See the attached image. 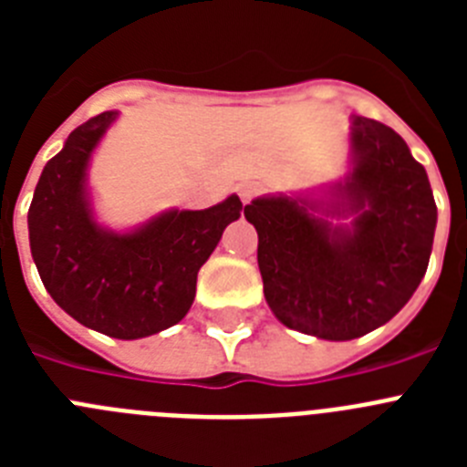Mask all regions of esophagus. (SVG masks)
Listing matches in <instances>:
<instances>
[{
	"mask_svg": "<svg viewBox=\"0 0 467 467\" xmlns=\"http://www.w3.org/2000/svg\"><path fill=\"white\" fill-rule=\"evenodd\" d=\"M236 192H238V196H241L243 203H250V201H253V198H254V193H257V187H254V184L243 182V184H238Z\"/></svg>",
	"mask_w": 467,
	"mask_h": 467,
	"instance_id": "obj_1",
	"label": "esophagus"
}]
</instances>
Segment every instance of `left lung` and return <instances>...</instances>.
Segmentation results:
<instances>
[{
	"label": "left lung",
	"instance_id": "8db88e82",
	"mask_svg": "<svg viewBox=\"0 0 467 467\" xmlns=\"http://www.w3.org/2000/svg\"><path fill=\"white\" fill-rule=\"evenodd\" d=\"M348 172L320 193L245 205L264 296L285 327L350 341L386 325L428 269L437 205L426 168L374 119L350 117Z\"/></svg>",
	"mask_w": 467,
	"mask_h": 467
}]
</instances>
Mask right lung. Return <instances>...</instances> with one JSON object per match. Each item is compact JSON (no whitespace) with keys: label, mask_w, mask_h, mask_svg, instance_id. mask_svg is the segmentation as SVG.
I'll use <instances>...</instances> for the list:
<instances>
[{"label":"right lung","mask_w":467,"mask_h":467,"mask_svg":"<svg viewBox=\"0 0 467 467\" xmlns=\"http://www.w3.org/2000/svg\"><path fill=\"white\" fill-rule=\"evenodd\" d=\"M117 119V109L102 111L69 133L41 171L27 229L39 278L57 306L84 327L130 341L187 316L198 269L243 203L231 193L213 208L163 210L130 229L102 224L88 171Z\"/></svg>","instance_id":"add662e5"}]
</instances>
